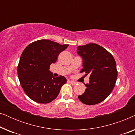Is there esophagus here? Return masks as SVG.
Returning <instances> with one entry per match:
<instances>
[{"mask_svg": "<svg viewBox=\"0 0 135 135\" xmlns=\"http://www.w3.org/2000/svg\"><path fill=\"white\" fill-rule=\"evenodd\" d=\"M68 82H69V83H71V84L72 85H75V84H76V82H74V81H72V80H68Z\"/></svg>", "mask_w": 135, "mask_h": 135, "instance_id": "34e87169", "label": "esophagus"}]
</instances>
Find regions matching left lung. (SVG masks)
I'll use <instances>...</instances> for the list:
<instances>
[{"label": "left lung", "mask_w": 135, "mask_h": 135, "mask_svg": "<svg viewBox=\"0 0 135 135\" xmlns=\"http://www.w3.org/2000/svg\"><path fill=\"white\" fill-rule=\"evenodd\" d=\"M77 52L82 58L85 75L90 74V82L85 84V91L78 96L81 102L87 105L104 101L113 90L117 77L116 62L108 50L96 44L77 47Z\"/></svg>", "instance_id": "obj_1"}]
</instances>
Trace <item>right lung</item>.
I'll list each match as a JSON object with an SVG mask.
<instances>
[{
  "instance_id": "add662e5",
  "label": "right lung",
  "mask_w": 135,
  "mask_h": 135,
  "mask_svg": "<svg viewBox=\"0 0 135 135\" xmlns=\"http://www.w3.org/2000/svg\"><path fill=\"white\" fill-rule=\"evenodd\" d=\"M68 46L42 39L30 44L24 50L18 66V79L25 93L35 102H51L67 82L64 76H53L50 66Z\"/></svg>"
}]
</instances>
